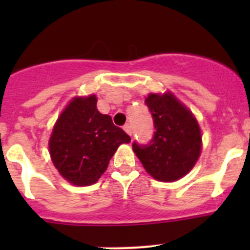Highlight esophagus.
<instances>
[{"label": "esophagus", "instance_id": "1", "mask_svg": "<svg viewBox=\"0 0 250 250\" xmlns=\"http://www.w3.org/2000/svg\"><path fill=\"white\" fill-rule=\"evenodd\" d=\"M123 129H125V132L127 133L128 135H132V125H130L129 123H127V125H123Z\"/></svg>", "mask_w": 250, "mask_h": 250}]
</instances>
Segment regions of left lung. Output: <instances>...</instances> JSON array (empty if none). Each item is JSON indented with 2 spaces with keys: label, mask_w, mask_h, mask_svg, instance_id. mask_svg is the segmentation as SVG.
<instances>
[{
  "label": "left lung",
  "mask_w": 250,
  "mask_h": 250,
  "mask_svg": "<svg viewBox=\"0 0 250 250\" xmlns=\"http://www.w3.org/2000/svg\"><path fill=\"white\" fill-rule=\"evenodd\" d=\"M155 125L150 143H133V151L146 172L160 181H175L197 162L202 137L197 120L172 93L150 94L145 99Z\"/></svg>",
  "instance_id": "8db88e82"
}]
</instances>
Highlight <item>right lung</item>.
Returning <instances> with one entry per match:
<instances>
[{"mask_svg":"<svg viewBox=\"0 0 250 250\" xmlns=\"http://www.w3.org/2000/svg\"><path fill=\"white\" fill-rule=\"evenodd\" d=\"M129 135L97 109L94 94L74 98L53 128L49 153L53 165L69 183L88 186L104 174L111 157Z\"/></svg>","mask_w":250,"mask_h":250,"instance_id":"right-lung-1","label":"right lung"}]
</instances>
